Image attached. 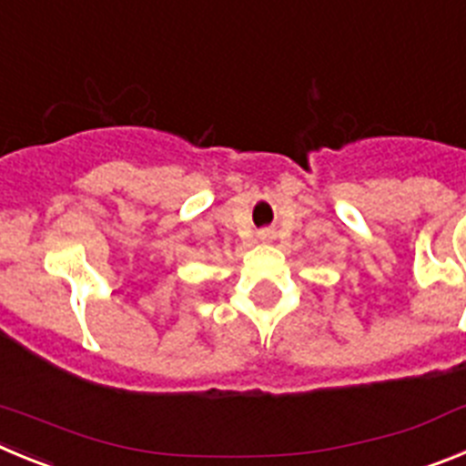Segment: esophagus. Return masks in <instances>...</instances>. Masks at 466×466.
<instances>
[{
  "label": "esophagus",
  "instance_id": "obj_1",
  "mask_svg": "<svg viewBox=\"0 0 466 466\" xmlns=\"http://www.w3.org/2000/svg\"><path fill=\"white\" fill-rule=\"evenodd\" d=\"M258 236H261L263 240H266V238H273V230H270V228H263L261 233H258Z\"/></svg>",
  "mask_w": 466,
  "mask_h": 466
}]
</instances>
